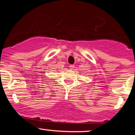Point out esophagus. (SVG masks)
Returning <instances> with one entry per match:
<instances>
[{
	"instance_id": "obj_1",
	"label": "esophagus",
	"mask_w": 135,
	"mask_h": 135,
	"mask_svg": "<svg viewBox=\"0 0 135 135\" xmlns=\"http://www.w3.org/2000/svg\"><path fill=\"white\" fill-rule=\"evenodd\" d=\"M74 66H75V65H70L69 66V67H70V69H71V70L74 69Z\"/></svg>"
}]
</instances>
